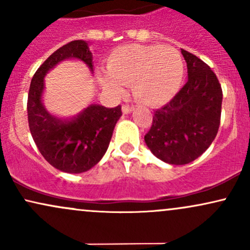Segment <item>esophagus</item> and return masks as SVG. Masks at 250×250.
Instances as JSON below:
<instances>
[{
    "label": "esophagus",
    "instance_id": "esophagus-1",
    "mask_svg": "<svg viewBox=\"0 0 250 250\" xmlns=\"http://www.w3.org/2000/svg\"><path fill=\"white\" fill-rule=\"evenodd\" d=\"M134 110V107H129V105H123L122 113L123 114H130Z\"/></svg>",
    "mask_w": 250,
    "mask_h": 250
}]
</instances>
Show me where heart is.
<instances>
[{
    "instance_id": "b5f03b06",
    "label": "heart",
    "mask_w": 250,
    "mask_h": 250,
    "mask_svg": "<svg viewBox=\"0 0 250 250\" xmlns=\"http://www.w3.org/2000/svg\"><path fill=\"white\" fill-rule=\"evenodd\" d=\"M107 73L108 76H101V83L108 90L121 95L122 85L130 84L137 102L160 107L179 91L185 64L181 54L174 48L128 44L109 55Z\"/></svg>"
}]
</instances>
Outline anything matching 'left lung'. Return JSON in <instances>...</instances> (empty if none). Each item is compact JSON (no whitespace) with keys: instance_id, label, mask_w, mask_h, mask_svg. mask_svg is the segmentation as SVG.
I'll return each instance as SVG.
<instances>
[{"instance_id":"8db88e82","label":"left lung","mask_w":250,"mask_h":250,"mask_svg":"<svg viewBox=\"0 0 250 250\" xmlns=\"http://www.w3.org/2000/svg\"><path fill=\"white\" fill-rule=\"evenodd\" d=\"M188 81L170 102L154 113L145 136L157 159L174 166L193 162L214 141L219 130L222 89L214 71L202 60L181 49Z\"/></svg>"}]
</instances>
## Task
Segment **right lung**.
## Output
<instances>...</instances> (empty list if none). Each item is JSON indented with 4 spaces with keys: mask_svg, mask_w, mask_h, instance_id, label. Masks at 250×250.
<instances>
[{
    "mask_svg": "<svg viewBox=\"0 0 250 250\" xmlns=\"http://www.w3.org/2000/svg\"><path fill=\"white\" fill-rule=\"evenodd\" d=\"M77 60L94 73L89 43L71 41L59 48L33 76L28 94V122L31 136L45 160L63 173H84L101 161L109 147L114 128L122 116L121 107L90 104L75 116L57 117L43 103L44 77L60 63Z\"/></svg>",
    "mask_w": 250,
    "mask_h": 250,
    "instance_id": "1",
    "label": "right lung"
}]
</instances>
